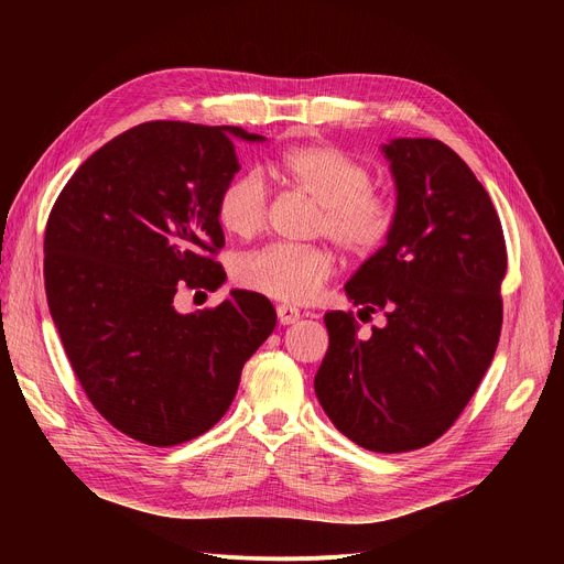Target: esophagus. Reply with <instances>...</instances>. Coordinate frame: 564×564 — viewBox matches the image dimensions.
<instances>
[{
    "instance_id": "esophagus-1",
    "label": "esophagus",
    "mask_w": 564,
    "mask_h": 564,
    "mask_svg": "<svg viewBox=\"0 0 564 564\" xmlns=\"http://www.w3.org/2000/svg\"><path fill=\"white\" fill-rule=\"evenodd\" d=\"M276 315H279V322L283 324H294L300 319V311L297 308H292V306H288V304H281V306H276Z\"/></svg>"
}]
</instances>
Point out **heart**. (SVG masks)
Masks as SVG:
<instances>
[{
	"instance_id": "b5f03b06",
	"label": "heart",
	"mask_w": 564,
	"mask_h": 564,
	"mask_svg": "<svg viewBox=\"0 0 564 564\" xmlns=\"http://www.w3.org/2000/svg\"><path fill=\"white\" fill-rule=\"evenodd\" d=\"M288 181L319 203L317 232L351 256L383 247L395 226V200L372 187L366 162L329 143L292 148L281 158ZM270 217V192L258 171L230 177L217 198V219L235 237L258 235ZM334 274V256L324 247L270 245L237 260L235 281L242 288L288 304L317 297Z\"/></svg>"
}]
</instances>
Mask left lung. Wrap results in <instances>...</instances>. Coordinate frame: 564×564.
<instances>
[{
  "label": "left lung",
  "instance_id": "obj_1",
  "mask_svg": "<svg viewBox=\"0 0 564 564\" xmlns=\"http://www.w3.org/2000/svg\"><path fill=\"white\" fill-rule=\"evenodd\" d=\"M395 177V226L345 292L387 322L361 338L351 313L324 315L329 349L315 393L329 421L372 453L430 446L459 419L494 359L506 237L466 162L436 139L381 145Z\"/></svg>",
  "mask_w": 564,
  "mask_h": 564
}]
</instances>
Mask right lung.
Instances as JSON below:
<instances>
[{"label": "right lung", "instance_id": "1", "mask_svg": "<svg viewBox=\"0 0 564 564\" xmlns=\"http://www.w3.org/2000/svg\"><path fill=\"white\" fill-rule=\"evenodd\" d=\"M237 139L264 137L141 123L73 173L47 219L45 292L68 361L102 419L148 446L210 430L276 327L272 302L249 290L187 315L173 306L181 288L226 279L217 198L240 171Z\"/></svg>", "mask_w": 564, "mask_h": 564}]
</instances>
